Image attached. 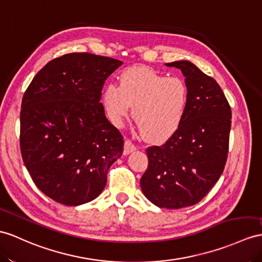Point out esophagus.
Segmentation results:
<instances>
[{
  "instance_id": "1",
  "label": "esophagus",
  "mask_w": 262,
  "mask_h": 262,
  "mask_svg": "<svg viewBox=\"0 0 262 262\" xmlns=\"http://www.w3.org/2000/svg\"><path fill=\"white\" fill-rule=\"evenodd\" d=\"M137 150V146L133 144L130 140H125L124 141V150H123V155L127 156L129 153L136 151Z\"/></svg>"
}]
</instances>
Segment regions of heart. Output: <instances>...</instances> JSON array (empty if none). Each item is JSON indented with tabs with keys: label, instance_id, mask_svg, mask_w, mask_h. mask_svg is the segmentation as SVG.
Returning <instances> with one entry per match:
<instances>
[{
	"label": "heart",
	"instance_id": "1",
	"mask_svg": "<svg viewBox=\"0 0 262 262\" xmlns=\"http://www.w3.org/2000/svg\"><path fill=\"white\" fill-rule=\"evenodd\" d=\"M106 117L120 126L129 116L145 140L159 143L179 129L188 104V88L182 80L168 78L148 68H131L120 76V86L111 83L102 92Z\"/></svg>",
	"mask_w": 262,
	"mask_h": 262
}]
</instances>
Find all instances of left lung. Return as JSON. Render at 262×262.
Returning a JSON list of instances; mask_svg holds the SVG:
<instances>
[{"mask_svg":"<svg viewBox=\"0 0 262 262\" xmlns=\"http://www.w3.org/2000/svg\"><path fill=\"white\" fill-rule=\"evenodd\" d=\"M186 76L188 104L182 122L164 144L146 149L149 164L140 184L159 208L180 209L201 201L227 162L231 107L216 81L189 61L167 63Z\"/></svg>","mask_w":262,"mask_h":262,"instance_id":"1","label":"left lung"}]
</instances>
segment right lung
<instances>
[{
	"label": "right lung",
	"instance_id": "obj_1",
	"mask_svg": "<svg viewBox=\"0 0 262 262\" xmlns=\"http://www.w3.org/2000/svg\"><path fill=\"white\" fill-rule=\"evenodd\" d=\"M122 64L112 57L70 53L44 66L22 99L20 146L42 192L66 206L95 199L123 137L100 102L105 80Z\"/></svg>",
	"mask_w": 262,
	"mask_h": 262
}]
</instances>
